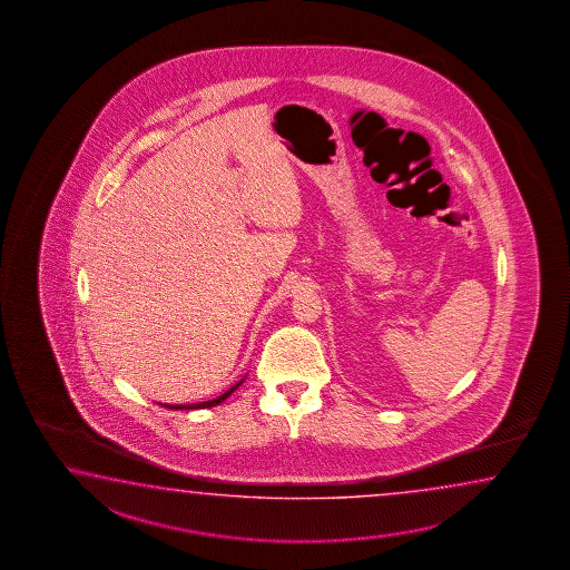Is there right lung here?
Here are the masks:
<instances>
[{
    "label": "right lung",
    "mask_w": 570,
    "mask_h": 570,
    "mask_svg": "<svg viewBox=\"0 0 570 570\" xmlns=\"http://www.w3.org/2000/svg\"><path fill=\"white\" fill-rule=\"evenodd\" d=\"M243 382V380H240ZM240 382L238 384H235L230 391L224 392V394H220L218 399H214V401H206V402H196V404H166V409H171V411H191V409H210V406H216V404H220V402L226 401L233 392L240 386Z\"/></svg>",
    "instance_id": "right-lung-1"
}]
</instances>
